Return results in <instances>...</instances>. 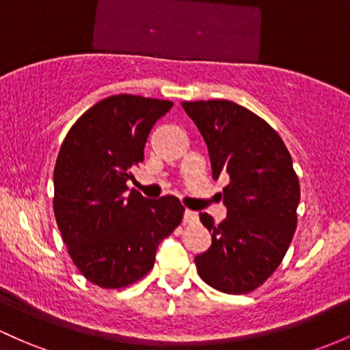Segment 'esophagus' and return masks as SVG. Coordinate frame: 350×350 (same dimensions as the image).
Masks as SVG:
<instances>
[{
    "label": "esophagus",
    "instance_id": "esophagus-1",
    "mask_svg": "<svg viewBox=\"0 0 350 350\" xmlns=\"http://www.w3.org/2000/svg\"><path fill=\"white\" fill-rule=\"evenodd\" d=\"M196 219H198V216H196L194 211H189V209L184 211V217H183V221L186 222V224H189V222H194Z\"/></svg>",
    "mask_w": 350,
    "mask_h": 350
}]
</instances>
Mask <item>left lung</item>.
<instances>
[{
    "label": "left lung",
    "instance_id": "left-lung-1",
    "mask_svg": "<svg viewBox=\"0 0 350 350\" xmlns=\"http://www.w3.org/2000/svg\"><path fill=\"white\" fill-rule=\"evenodd\" d=\"M201 131L213 178L229 176L219 198L228 217L201 213L213 244L196 256L198 274L226 294L257 289L279 267L297 228L301 199L293 157L278 133L247 107L226 99L181 103Z\"/></svg>",
    "mask_w": 350,
    "mask_h": 350
}]
</instances>
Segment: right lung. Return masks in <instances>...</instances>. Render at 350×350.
Returning a JSON list of instances; mask_svg holds the SVG:
<instances>
[{"mask_svg":"<svg viewBox=\"0 0 350 350\" xmlns=\"http://www.w3.org/2000/svg\"><path fill=\"white\" fill-rule=\"evenodd\" d=\"M171 101L118 94L96 103L72 124L55 166L53 209L75 266L90 282L119 289L143 279L156 249L183 221L176 196L128 191L131 169Z\"/></svg>","mask_w":350,"mask_h":350,"instance_id":"obj_1","label":"right lung"}]
</instances>
